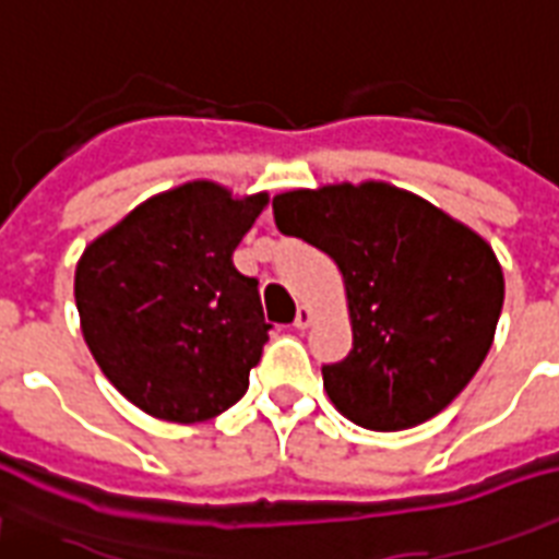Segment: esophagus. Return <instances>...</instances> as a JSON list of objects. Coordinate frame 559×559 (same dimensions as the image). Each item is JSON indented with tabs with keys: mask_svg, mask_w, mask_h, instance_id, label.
<instances>
[{
	"mask_svg": "<svg viewBox=\"0 0 559 559\" xmlns=\"http://www.w3.org/2000/svg\"><path fill=\"white\" fill-rule=\"evenodd\" d=\"M313 319H316V313H313V307H307V305H301L298 307V316H296V328L298 331H305V328H310V324H313Z\"/></svg>",
	"mask_w": 559,
	"mask_h": 559,
	"instance_id": "1",
	"label": "esophagus"
}]
</instances>
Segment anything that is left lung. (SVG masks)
I'll list each match as a JSON object with an SVG mask.
<instances>
[{
    "instance_id": "left-lung-1",
    "label": "left lung",
    "mask_w": 559,
    "mask_h": 559,
    "mask_svg": "<svg viewBox=\"0 0 559 559\" xmlns=\"http://www.w3.org/2000/svg\"><path fill=\"white\" fill-rule=\"evenodd\" d=\"M284 235L342 272L354 348L322 368L340 415L400 432L450 406L485 362L504 301L502 263L467 223L382 179L272 200Z\"/></svg>"
}]
</instances>
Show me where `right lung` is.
<instances>
[{
    "label": "right lung",
    "mask_w": 559,
    "mask_h": 559,
    "mask_svg": "<svg viewBox=\"0 0 559 559\" xmlns=\"http://www.w3.org/2000/svg\"><path fill=\"white\" fill-rule=\"evenodd\" d=\"M270 193L191 179L139 202L74 266L83 340L133 406L170 424L223 415L249 389L270 324L231 254Z\"/></svg>",
    "instance_id": "1"
}]
</instances>
